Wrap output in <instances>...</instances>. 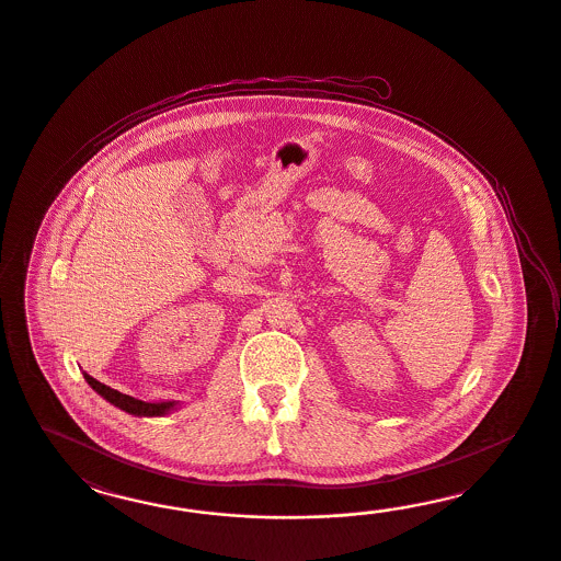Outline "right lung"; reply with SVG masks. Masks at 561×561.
I'll use <instances>...</instances> for the list:
<instances>
[{
    "mask_svg": "<svg viewBox=\"0 0 561 561\" xmlns=\"http://www.w3.org/2000/svg\"><path fill=\"white\" fill-rule=\"evenodd\" d=\"M84 378L85 382H88L94 391L99 392L101 397H104L108 403H113L115 408L123 409V411H127V413H131V415H162V413H167V411L172 408V403H164V401L146 403V401H139V399H134V397H129V394H123V392L115 391V389L102 385L96 378H92L90 374H84Z\"/></svg>",
    "mask_w": 561,
    "mask_h": 561,
    "instance_id": "1",
    "label": "right lung"
}]
</instances>
